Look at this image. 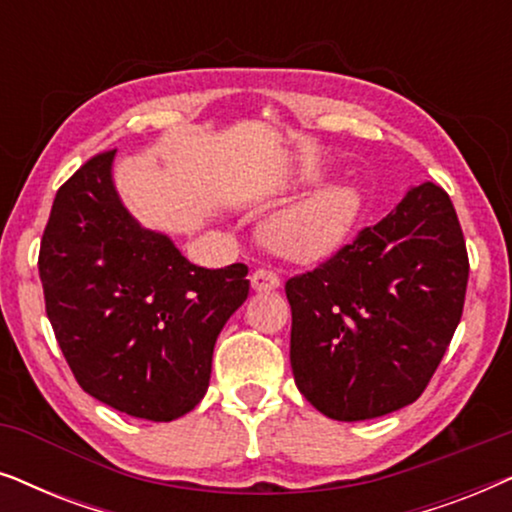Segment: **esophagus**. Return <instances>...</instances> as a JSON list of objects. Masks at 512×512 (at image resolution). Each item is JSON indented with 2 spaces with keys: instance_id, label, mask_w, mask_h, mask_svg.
<instances>
[{
  "instance_id": "1",
  "label": "esophagus",
  "mask_w": 512,
  "mask_h": 512,
  "mask_svg": "<svg viewBox=\"0 0 512 512\" xmlns=\"http://www.w3.org/2000/svg\"><path fill=\"white\" fill-rule=\"evenodd\" d=\"M277 286H279V277H277L272 270L258 268V270L254 272V275H251V289L258 291V293L275 291Z\"/></svg>"
}]
</instances>
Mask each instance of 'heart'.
Returning a JSON list of instances; mask_svg holds the SVG:
<instances>
[{
  "mask_svg": "<svg viewBox=\"0 0 512 512\" xmlns=\"http://www.w3.org/2000/svg\"><path fill=\"white\" fill-rule=\"evenodd\" d=\"M368 195L354 181H335L265 219L261 237L275 254L298 263L331 256L356 233Z\"/></svg>",
  "mask_w": 512,
  "mask_h": 512,
  "instance_id": "1",
  "label": "heart"
}]
</instances>
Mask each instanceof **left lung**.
Segmentation results:
<instances>
[{
	"mask_svg": "<svg viewBox=\"0 0 512 512\" xmlns=\"http://www.w3.org/2000/svg\"><path fill=\"white\" fill-rule=\"evenodd\" d=\"M468 256L443 188L412 186L380 223L286 282L293 380L338 422L415 403L457 331Z\"/></svg>",
	"mask_w": 512,
	"mask_h": 512,
	"instance_id": "8db88e82",
	"label": "left lung"
}]
</instances>
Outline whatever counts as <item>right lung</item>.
<instances>
[{
    "instance_id": "obj_1",
    "label": "right lung",
    "mask_w": 512,
    "mask_h": 512,
    "mask_svg": "<svg viewBox=\"0 0 512 512\" xmlns=\"http://www.w3.org/2000/svg\"><path fill=\"white\" fill-rule=\"evenodd\" d=\"M114 158H90L55 195L39 251L46 314L86 394L172 422L207 394L216 338L249 296V268H198L144 228L116 191Z\"/></svg>"
}]
</instances>
